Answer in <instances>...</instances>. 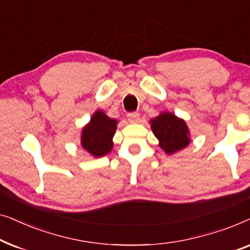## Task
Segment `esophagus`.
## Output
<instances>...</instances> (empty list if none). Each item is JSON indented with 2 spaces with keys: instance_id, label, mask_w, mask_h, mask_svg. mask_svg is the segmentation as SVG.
<instances>
[{
  "instance_id": "esophagus-1",
  "label": "esophagus",
  "mask_w": 250,
  "mask_h": 250,
  "mask_svg": "<svg viewBox=\"0 0 250 250\" xmlns=\"http://www.w3.org/2000/svg\"><path fill=\"white\" fill-rule=\"evenodd\" d=\"M127 119L131 123H138L140 121L139 112H129V114H127Z\"/></svg>"
}]
</instances>
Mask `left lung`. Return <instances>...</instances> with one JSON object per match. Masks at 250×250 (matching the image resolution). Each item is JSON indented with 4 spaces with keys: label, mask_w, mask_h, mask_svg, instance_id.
<instances>
[{
    "label": "left lung",
    "mask_w": 250,
    "mask_h": 250,
    "mask_svg": "<svg viewBox=\"0 0 250 250\" xmlns=\"http://www.w3.org/2000/svg\"><path fill=\"white\" fill-rule=\"evenodd\" d=\"M153 134L167 155H172L189 146V128L183 119L172 112L164 111L150 121Z\"/></svg>",
    "instance_id": "left-lung-1"
}]
</instances>
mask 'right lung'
<instances>
[{
  "mask_svg": "<svg viewBox=\"0 0 250 250\" xmlns=\"http://www.w3.org/2000/svg\"><path fill=\"white\" fill-rule=\"evenodd\" d=\"M117 121L108 117L102 110H97L82 131L81 145L93 157H102L111 151Z\"/></svg>",
  "mask_w": 250,
  "mask_h": 250,
  "instance_id": "1",
  "label": "right lung"
}]
</instances>
